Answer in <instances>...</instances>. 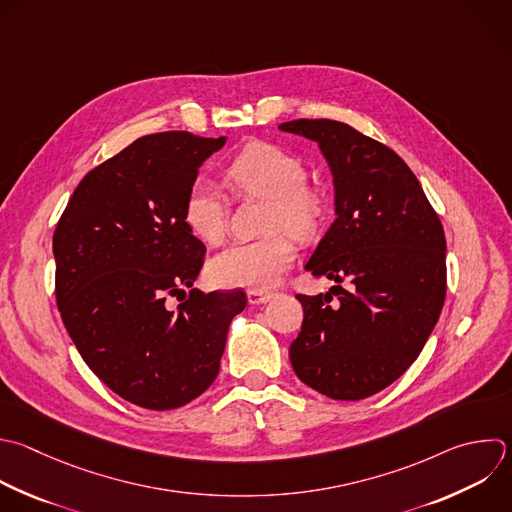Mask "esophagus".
Masks as SVG:
<instances>
[{
    "label": "esophagus",
    "instance_id": "esophagus-1",
    "mask_svg": "<svg viewBox=\"0 0 512 512\" xmlns=\"http://www.w3.org/2000/svg\"><path fill=\"white\" fill-rule=\"evenodd\" d=\"M270 298H274V292H270V290H248V302L250 304H264Z\"/></svg>",
    "mask_w": 512,
    "mask_h": 512
}]
</instances>
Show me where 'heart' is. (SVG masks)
<instances>
[{"label": "heart", "mask_w": 512, "mask_h": 512, "mask_svg": "<svg viewBox=\"0 0 512 512\" xmlns=\"http://www.w3.org/2000/svg\"><path fill=\"white\" fill-rule=\"evenodd\" d=\"M228 178L246 194L268 200L264 238L240 242L210 260L214 284L226 288L266 290L274 286L296 258L298 238H310L322 218V200L306 184L302 162L284 150L254 142L228 166ZM184 222L206 244H220L228 228L226 202L210 180H196L184 200Z\"/></svg>", "instance_id": "obj_1"}]
</instances>
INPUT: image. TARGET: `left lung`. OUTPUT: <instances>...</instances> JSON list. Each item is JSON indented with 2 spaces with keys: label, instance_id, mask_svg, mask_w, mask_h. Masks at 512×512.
I'll list each match as a JSON object with an SVG mask.
<instances>
[{
  "label": "left lung",
  "instance_id": "left-lung-1",
  "mask_svg": "<svg viewBox=\"0 0 512 512\" xmlns=\"http://www.w3.org/2000/svg\"><path fill=\"white\" fill-rule=\"evenodd\" d=\"M278 128L318 142L334 176L336 206L306 270L338 286L318 296L296 294L304 320L290 362L320 394L360 400L406 372L440 316L444 230L416 176L388 146L336 120H292Z\"/></svg>",
  "mask_w": 512,
  "mask_h": 512
}]
</instances>
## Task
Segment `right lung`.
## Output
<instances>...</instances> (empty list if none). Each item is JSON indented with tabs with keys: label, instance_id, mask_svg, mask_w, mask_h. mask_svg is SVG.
Instances as JSON below:
<instances>
[{
	"label": "right lung",
	"instance_id": "right-lung-1",
	"mask_svg": "<svg viewBox=\"0 0 512 512\" xmlns=\"http://www.w3.org/2000/svg\"><path fill=\"white\" fill-rule=\"evenodd\" d=\"M224 142L138 138L84 176L54 232L68 334L110 390L148 410L180 408L216 380L230 322L246 306L242 290L192 288L206 246L184 222V200ZM178 293L185 300L172 311L167 298Z\"/></svg>",
	"mask_w": 512,
	"mask_h": 512
}]
</instances>
